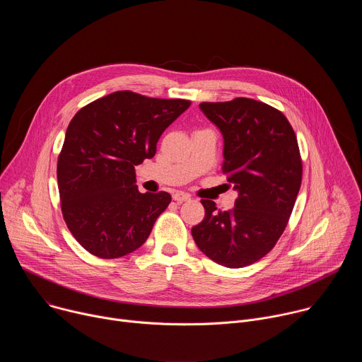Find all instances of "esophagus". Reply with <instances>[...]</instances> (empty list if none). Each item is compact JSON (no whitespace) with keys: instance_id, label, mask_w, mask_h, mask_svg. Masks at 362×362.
Listing matches in <instances>:
<instances>
[{"instance_id":"34e87169","label":"esophagus","mask_w":362,"mask_h":362,"mask_svg":"<svg viewBox=\"0 0 362 362\" xmlns=\"http://www.w3.org/2000/svg\"><path fill=\"white\" fill-rule=\"evenodd\" d=\"M189 199H190V196H189L187 193H185V192H175V193H173V200H176L177 203L186 202V200H189Z\"/></svg>"}]
</instances>
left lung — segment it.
I'll return each instance as SVG.
<instances>
[{
	"label": "left lung",
	"instance_id": "1",
	"mask_svg": "<svg viewBox=\"0 0 362 362\" xmlns=\"http://www.w3.org/2000/svg\"><path fill=\"white\" fill-rule=\"evenodd\" d=\"M199 109L223 136L222 172L238 199L225 212L202 200L204 219L192 236L214 262L243 268L264 257L286 228L302 180L296 136L279 110L252 98Z\"/></svg>",
	"mask_w": 362,
	"mask_h": 362
}]
</instances>
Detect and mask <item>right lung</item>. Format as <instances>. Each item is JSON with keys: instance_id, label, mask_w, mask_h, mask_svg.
Here are the masks:
<instances>
[{"instance_id": "add662e5", "label": "right lung", "mask_w": 362, "mask_h": 362, "mask_svg": "<svg viewBox=\"0 0 362 362\" xmlns=\"http://www.w3.org/2000/svg\"><path fill=\"white\" fill-rule=\"evenodd\" d=\"M189 106V100L116 91L73 117L57 180L67 228L86 250L115 259L146 242L172 196L140 193L134 166L156 154L162 133Z\"/></svg>"}]
</instances>
